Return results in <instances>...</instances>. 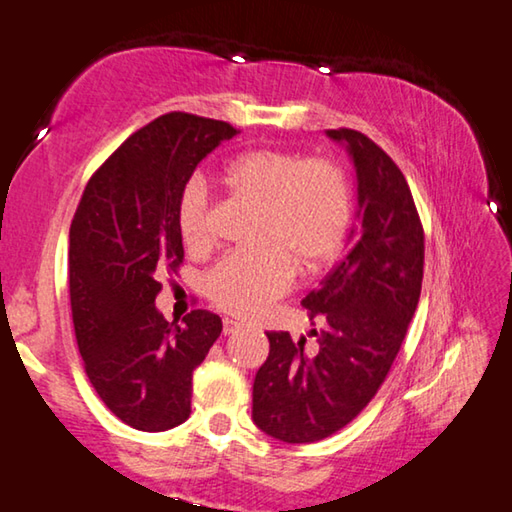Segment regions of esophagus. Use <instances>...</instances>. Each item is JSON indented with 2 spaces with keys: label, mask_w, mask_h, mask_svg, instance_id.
Returning <instances> with one entry per match:
<instances>
[{
  "label": "esophagus",
  "mask_w": 512,
  "mask_h": 512,
  "mask_svg": "<svg viewBox=\"0 0 512 512\" xmlns=\"http://www.w3.org/2000/svg\"><path fill=\"white\" fill-rule=\"evenodd\" d=\"M239 329H241V324H239V322H234V319H230V317H225V319H223V333H225V335L236 333Z\"/></svg>",
  "instance_id": "34e87169"
}]
</instances>
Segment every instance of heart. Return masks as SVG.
Instances as JSON below:
<instances>
[{"label": "heart", "mask_w": 512, "mask_h": 512, "mask_svg": "<svg viewBox=\"0 0 512 512\" xmlns=\"http://www.w3.org/2000/svg\"><path fill=\"white\" fill-rule=\"evenodd\" d=\"M225 177L236 193L262 207L255 234L262 248L220 259L204 289L220 310L253 317L287 292L294 264L310 273L338 253L352 223V188L333 160L282 149L246 151L227 165ZM177 227L190 253L213 246L211 193L202 177L183 183Z\"/></svg>", "instance_id": "b5f03b06"}]
</instances>
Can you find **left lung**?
Here are the masks:
<instances>
[{"label":"left lung","instance_id":"left-lung-1","mask_svg":"<svg viewBox=\"0 0 512 512\" xmlns=\"http://www.w3.org/2000/svg\"><path fill=\"white\" fill-rule=\"evenodd\" d=\"M356 167L358 225L347 250L301 305L319 329L269 331V358L253 384V421L287 444H312L352 423L391 370L423 285L425 236L400 167L368 135L326 131Z\"/></svg>","mask_w":512,"mask_h":512}]
</instances>
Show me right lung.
Segmentation results:
<instances>
[{"instance_id": "right-lung-1", "label": "right lung", "mask_w": 512, "mask_h": 512, "mask_svg": "<svg viewBox=\"0 0 512 512\" xmlns=\"http://www.w3.org/2000/svg\"><path fill=\"white\" fill-rule=\"evenodd\" d=\"M234 135L227 121L163 114L98 167L75 209L68 234L75 340L98 398L135 430L163 432L186 421L193 370L223 331L207 310L167 322L156 296L160 271L183 262V183Z\"/></svg>"}]
</instances>
